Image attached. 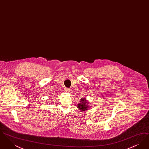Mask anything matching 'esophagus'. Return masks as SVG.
I'll list each match as a JSON object with an SVG mask.
<instances>
[{
    "label": "esophagus",
    "mask_w": 149,
    "mask_h": 149,
    "mask_svg": "<svg viewBox=\"0 0 149 149\" xmlns=\"http://www.w3.org/2000/svg\"><path fill=\"white\" fill-rule=\"evenodd\" d=\"M65 92L66 93H69L70 92V89H68V88H66L65 89Z\"/></svg>",
    "instance_id": "34e87169"
}]
</instances>
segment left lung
Masks as SVG:
<instances>
[{"instance_id": "1", "label": "left lung", "mask_w": 149, "mask_h": 149, "mask_svg": "<svg viewBox=\"0 0 149 149\" xmlns=\"http://www.w3.org/2000/svg\"><path fill=\"white\" fill-rule=\"evenodd\" d=\"M80 103H79L78 105V108L81 112H84L85 111L88 110L89 106H88V102L86 100L85 98H81L80 99Z\"/></svg>"}]
</instances>
